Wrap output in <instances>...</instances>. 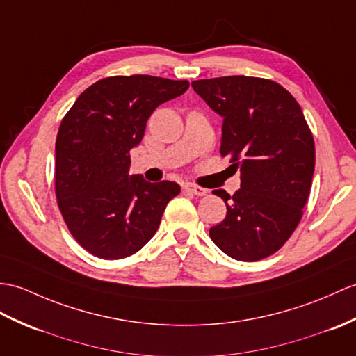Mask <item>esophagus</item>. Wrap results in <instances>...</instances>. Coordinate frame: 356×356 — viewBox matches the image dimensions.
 Segmentation results:
<instances>
[{"label": "esophagus", "mask_w": 356, "mask_h": 356, "mask_svg": "<svg viewBox=\"0 0 356 356\" xmlns=\"http://www.w3.org/2000/svg\"><path fill=\"white\" fill-rule=\"evenodd\" d=\"M181 189H184V193L194 194V195H206V194H208V191H206L204 188L197 186L194 184H184V185H181Z\"/></svg>", "instance_id": "1"}]
</instances>
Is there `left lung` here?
Instances as JSON below:
<instances>
[{
    "label": "left lung",
    "instance_id": "left-lung-1",
    "mask_svg": "<svg viewBox=\"0 0 356 356\" xmlns=\"http://www.w3.org/2000/svg\"><path fill=\"white\" fill-rule=\"evenodd\" d=\"M222 117L221 156L239 167L241 188L226 203V218L209 229L220 250L253 262L277 252L302 218L311 191L316 147L299 103L276 81L227 76L193 81Z\"/></svg>",
    "mask_w": 356,
    "mask_h": 356
}]
</instances>
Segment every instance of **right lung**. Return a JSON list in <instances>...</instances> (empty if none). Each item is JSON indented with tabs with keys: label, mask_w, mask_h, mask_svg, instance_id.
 I'll return each instance as SVG.
<instances>
[{
	"label": "right lung",
	"mask_w": 356,
	"mask_h": 356,
	"mask_svg": "<svg viewBox=\"0 0 356 356\" xmlns=\"http://www.w3.org/2000/svg\"><path fill=\"white\" fill-rule=\"evenodd\" d=\"M189 88L186 80L115 76L79 95L56 139V197L71 235L103 259H122L150 241L180 193L176 181L129 176L130 150L143 140L159 104Z\"/></svg>",
	"instance_id": "1"
}]
</instances>
